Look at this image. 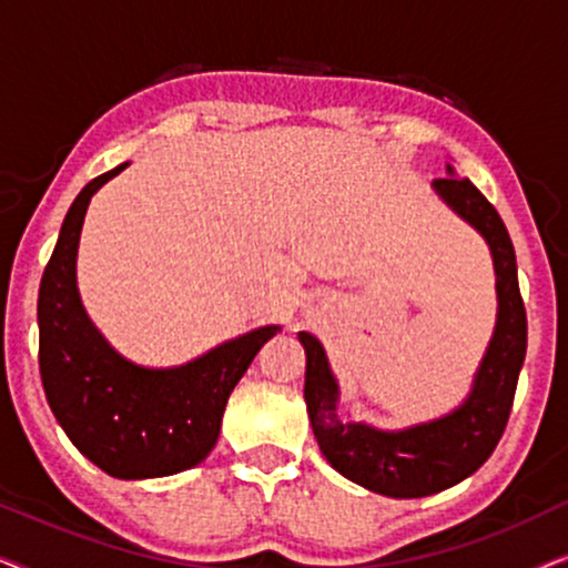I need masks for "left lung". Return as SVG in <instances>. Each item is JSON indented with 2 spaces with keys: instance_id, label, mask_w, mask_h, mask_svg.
Returning a JSON list of instances; mask_svg holds the SVG:
<instances>
[{
  "instance_id": "obj_1",
  "label": "left lung",
  "mask_w": 568,
  "mask_h": 568,
  "mask_svg": "<svg viewBox=\"0 0 568 568\" xmlns=\"http://www.w3.org/2000/svg\"><path fill=\"white\" fill-rule=\"evenodd\" d=\"M432 189L486 240L496 276L494 333L460 406L403 429H379L344 418L338 410L341 385L328 354L313 333H297L307 356V414L325 460L354 484L393 499H422L445 491L488 460L507 426L527 352V315L519 297L515 245L499 212L468 178H457L453 165Z\"/></svg>"
}]
</instances>
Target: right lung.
<instances>
[{
  "label": "right lung",
  "instance_id": "right-lung-1",
  "mask_svg": "<svg viewBox=\"0 0 568 568\" xmlns=\"http://www.w3.org/2000/svg\"><path fill=\"white\" fill-rule=\"evenodd\" d=\"M126 165L98 175L69 206L38 290V364L49 406L74 447L108 476L142 480L206 460L230 393L282 325H261L178 367H144L108 344L82 305L77 251L90 199Z\"/></svg>",
  "mask_w": 568,
  "mask_h": 568
}]
</instances>
